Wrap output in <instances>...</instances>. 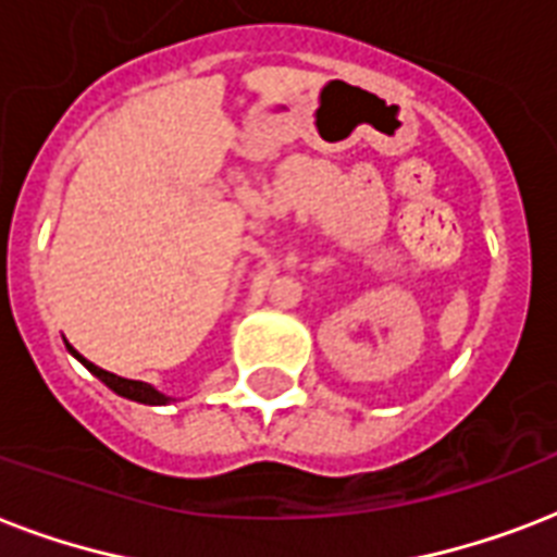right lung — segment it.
Returning <instances> with one entry per match:
<instances>
[{"label": "right lung", "mask_w": 557, "mask_h": 557, "mask_svg": "<svg viewBox=\"0 0 557 557\" xmlns=\"http://www.w3.org/2000/svg\"><path fill=\"white\" fill-rule=\"evenodd\" d=\"M69 347V344H65ZM69 352H72L77 361H81L86 370L91 372V375H98L103 384H107L109 389H115L117 396H124V398H133V401H141V405H170L173 398L164 396L161 389H156L152 384H147V381H133V379H121V375H115V372H107V370H100L98 364H91V361H86V358L77 352L74 347H69Z\"/></svg>", "instance_id": "right-lung-1"}]
</instances>
